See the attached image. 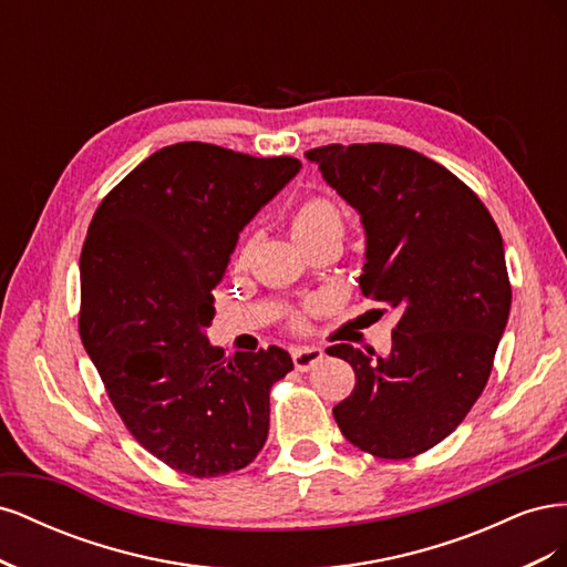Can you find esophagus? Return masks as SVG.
I'll return each mask as SVG.
<instances>
[{"mask_svg": "<svg viewBox=\"0 0 567 567\" xmlns=\"http://www.w3.org/2000/svg\"><path fill=\"white\" fill-rule=\"evenodd\" d=\"M323 359L321 348H296L293 350V364L298 371H310Z\"/></svg>", "mask_w": 567, "mask_h": 567, "instance_id": "1", "label": "esophagus"}]
</instances>
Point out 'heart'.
Masks as SVG:
<instances>
[{
  "instance_id": "b5f03b06",
  "label": "heart",
  "mask_w": 567,
  "mask_h": 567,
  "mask_svg": "<svg viewBox=\"0 0 567 567\" xmlns=\"http://www.w3.org/2000/svg\"><path fill=\"white\" fill-rule=\"evenodd\" d=\"M346 229V219H342V210L338 203L329 196H310L300 200L293 213H290V231H293L296 241L300 246L315 241L326 234H340ZM296 326H302V319L296 317Z\"/></svg>"
}]
</instances>
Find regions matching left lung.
<instances>
[{
	"instance_id": "left-lung-1",
	"label": "left lung",
	"mask_w": 567,
	"mask_h": 567,
	"mask_svg": "<svg viewBox=\"0 0 567 567\" xmlns=\"http://www.w3.org/2000/svg\"><path fill=\"white\" fill-rule=\"evenodd\" d=\"M307 158L362 215V293L400 310L388 357L326 350L354 369L336 423L375 458L419 456L456 431L492 373L511 310L499 227L471 186L406 146L329 144Z\"/></svg>"
}]
</instances>
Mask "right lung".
Here are the masks:
<instances>
[{"label": "right lung", "instance_id": "add662e5", "mask_svg": "<svg viewBox=\"0 0 567 567\" xmlns=\"http://www.w3.org/2000/svg\"><path fill=\"white\" fill-rule=\"evenodd\" d=\"M300 161L203 142L153 153L99 203L80 255V338L132 437L173 471L217 477L260 454L281 348H213V290L255 213Z\"/></svg>", "mask_w": 567, "mask_h": 567}]
</instances>
